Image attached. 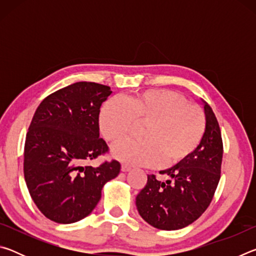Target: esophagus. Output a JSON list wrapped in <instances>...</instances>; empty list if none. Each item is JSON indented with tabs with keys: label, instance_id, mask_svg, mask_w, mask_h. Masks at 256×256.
Listing matches in <instances>:
<instances>
[{
	"label": "esophagus",
	"instance_id": "34e87169",
	"mask_svg": "<svg viewBox=\"0 0 256 256\" xmlns=\"http://www.w3.org/2000/svg\"><path fill=\"white\" fill-rule=\"evenodd\" d=\"M131 170H132L131 166H128V164H122V167H120V170H122L123 172H130Z\"/></svg>",
	"mask_w": 256,
	"mask_h": 256
}]
</instances>
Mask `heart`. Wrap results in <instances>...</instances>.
<instances>
[{
    "mask_svg": "<svg viewBox=\"0 0 256 256\" xmlns=\"http://www.w3.org/2000/svg\"><path fill=\"white\" fill-rule=\"evenodd\" d=\"M100 130L108 141L118 142L138 124H146L141 140H126L112 148L122 162L170 166L198 148L206 131V118L196 105L170 90H146L124 99H110L100 112Z\"/></svg>",
    "mask_w": 256,
    "mask_h": 256,
    "instance_id": "b5f03b06",
    "label": "heart"
}]
</instances>
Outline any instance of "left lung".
Segmentation results:
<instances>
[{
    "label": "left lung",
    "instance_id": "8db88e82",
    "mask_svg": "<svg viewBox=\"0 0 256 256\" xmlns=\"http://www.w3.org/2000/svg\"><path fill=\"white\" fill-rule=\"evenodd\" d=\"M206 131L198 148L175 166L160 172L170 177L160 182L148 175V182L136 196V204L144 222L162 230H177L200 216L212 201L220 180L222 140L218 120L202 102Z\"/></svg>",
    "mask_w": 256,
    "mask_h": 256
}]
</instances>
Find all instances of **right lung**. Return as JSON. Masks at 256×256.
Here are the masks:
<instances>
[{
    "label": "right lung",
    "instance_id": "add662e5",
    "mask_svg": "<svg viewBox=\"0 0 256 256\" xmlns=\"http://www.w3.org/2000/svg\"><path fill=\"white\" fill-rule=\"evenodd\" d=\"M110 86L76 82L50 94L34 112L26 136L24 174L34 204L46 218L72 224L96 208L120 164H86L108 151L99 138V112Z\"/></svg>",
    "mask_w": 256,
    "mask_h": 256
}]
</instances>
